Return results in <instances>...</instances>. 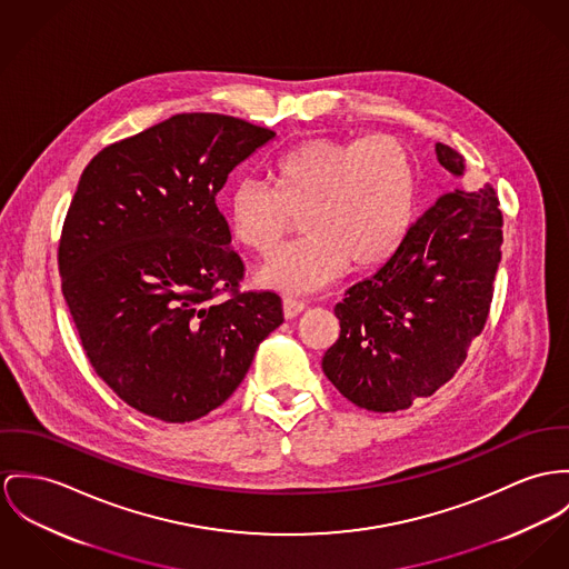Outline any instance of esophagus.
I'll return each instance as SVG.
<instances>
[{
    "label": "esophagus",
    "instance_id": "esophagus-1",
    "mask_svg": "<svg viewBox=\"0 0 569 569\" xmlns=\"http://www.w3.org/2000/svg\"><path fill=\"white\" fill-rule=\"evenodd\" d=\"M306 309L303 301H297V299H283V316L290 320L295 316H299L301 311Z\"/></svg>",
    "mask_w": 569,
    "mask_h": 569
}]
</instances>
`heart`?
Listing matches in <instances>:
<instances>
[{
    "label": "heart",
    "instance_id": "obj_1",
    "mask_svg": "<svg viewBox=\"0 0 569 569\" xmlns=\"http://www.w3.org/2000/svg\"><path fill=\"white\" fill-rule=\"evenodd\" d=\"M418 176L407 144L388 133L311 138L272 167V186L238 179L224 201L233 242L270 253L301 214L303 236L258 270V281L283 292H313L347 266L363 272L388 262L416 210Z\"/></svg>",
    "mask_w": 569,
    "mask_h": 569
}]
</instances>
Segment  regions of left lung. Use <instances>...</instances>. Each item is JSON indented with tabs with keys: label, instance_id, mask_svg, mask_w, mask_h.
<instances>
[{
	"label": "left lung",
	"instance_id": "8db88e82",
	"mask_svg": "<svg viewBox=\"0 0 569 569\" xmlns=\"http://www.w3.org/2000/svg\"><path fill=\"white\" fill-rule=\"evenodd\" d=\"M439 164L463 158L436 144ZM502 212L491 183L448 190L416 220L398 251L336 306L340 338L325 352L327 379L368 411L409 409L448 383L481 336L500 263Z\"/></svg>",
	"mask_w": 569,
	"mask_h": 569
}]
</instances>
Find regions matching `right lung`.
<instances>
[{
  "mask_svg": "<svg viewBox=\"0 0 569 569\" xmlns=\"http://www.w3.org/2000/svg\"><path fill=\"white\" fill-rule=\"evenodd\" d=\"M274 131L176 114L101 149L58 244L62 295L94 372L144 416L190 422L242 383L283 322L277 292H240L217 208L227 176Z\"/></svg>",
  "mask_w": 569,
  "mask_h": 569,
  "instance_id": "obj_1",
  "label": "right lung"
}]
</instances>
